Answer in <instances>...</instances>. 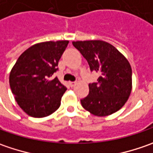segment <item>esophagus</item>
I'll list each match as a JSON object with an SVG mask.
<instances>
[{"instance_id": "1", "label": "esophagus", "mask_w": 153, "mask_h": 153, "mask_svg": "<svg viewBox=\"0 0 153 153\" xmlns=\"http://www.w3.org/2000/svg\"><path fill=\"white\" fill-rule=\"evenodd\" d=\"M76 82H69V84H70V86H71V88L76 85Z\"/></svg>"}]
</instances>
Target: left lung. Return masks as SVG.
<instances>
[{
	"label": "left lung",
	"mask_w": 153,
	"mask_h": 153,
	"mask_svg": "<svg viewBox=\"0 0 153 153\" xmlns=\"http://www.w3.org/2000/svg\"><path fill=\"white\" fill-rule=\"evenodd\" d=\"M72 44L85 58L90 71L100 75L97 82L88 84V95L81 100L82 107L98 117L117 111L132 90V69L128 59L104 41H78Z\"/></svg>",
	"instance_id": "obj_1"
}]
</instances>
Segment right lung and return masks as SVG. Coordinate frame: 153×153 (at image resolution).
Wrapping results in <instances>:
<instances>
[{"label":"right lung","mask_w":153,"mask_h":153,"mask_svg":"<svg viewBox=\"0 0 153 153\" xmlns=\"http://www.w3.org/2000/svg\"><path fill=\"white\" fill-rule=\"evenodd\" d=\"M68 41L35 44L21 54L13 67L9 83L21 109L33 117H44L60 105L66 88L53 75Z\"/></svg>","instance_id":"1"}]
</instances>
